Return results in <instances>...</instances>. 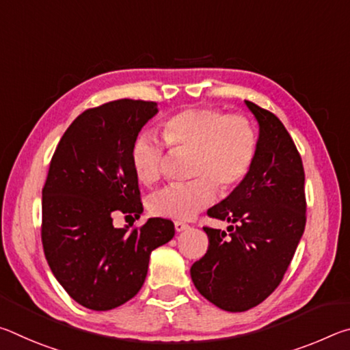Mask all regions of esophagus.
Masks as SVG:
<instances>
[{
	"label": "esophagus",
	"instance_id": "esophagus-1",
	"mask_svg": "<svg viewBox=\"0 0 350 350\" xmlns=\"http://www.w3.org/2000/svg\"><path fill=\"white\" fill-rule=\"evenodd\" d=\"M174 228H176V232H185V230H188L189 228V225L188 224H185V222H180V221H176L174 222Z\"/></svg>",
	"mask_w": 350,
	"mask_h": 350
}]
</instances>
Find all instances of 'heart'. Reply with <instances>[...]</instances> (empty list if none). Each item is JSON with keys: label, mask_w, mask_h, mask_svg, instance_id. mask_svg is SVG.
<instances>
[{"label": "heart", "mask_w": 350, "mask_h": 350, "mask_svg": "<svg viewBox=\"0 0 350 350\" xmlns=\"http://www.w3.org/2000/svg\"><path fill=\"white\" fill-rule=\"evenodd\" d=\"M163 140L176 154H191L189 182L156 194L150 210L168 219H191L215 202L217 189L230 194L250 176L258 157L256 126L244 114L216 106H191L171 112L161 122ZM165 146L152 134H140L131 148V165L148 187L162 179Z\"/></svg>", "instance_id": "1"}]
</instances>
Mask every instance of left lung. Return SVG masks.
Masks as SVG:
<instances>
[{
	"label": "left lung",
	"mask_w": 350,
	"mask_h": 350,
	"mask_svg": "<svg viewBox=\"0 0 350 350\" xmlns=\"http://www.w3.org/2000/svg\"><path fill=\"white\" fill-rule=\"evenodd\" d=\"M245 103L259 122L250 176L206 215L232 225L204 227L208 250L191 265L199 293L227 312H245L275 292L306 228L304 167L292 135L273 112Z\"/></svg>",
	"instance_id": "left-lung-1"
}]
</instances>
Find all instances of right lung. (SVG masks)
<instances>
[{
  "mask_svg": "<svg viewBox=\"0 0 350 350\" xmlns=\"http://www.w3.org/2000/svg\"><path fill=\"white\" fill-rule=\"evenodd\" d=\"M156 106L120 98L86 109L51 159L41 242L57 281L86 309L111 310L137 295L151 252L174 236V224L161 217L133 230L112 225L117 211L135 219L144 211L131 148Z\"/></svg>",
  "mask_w": 350,
  "mask_h": 350,
  "instance_id": "1",
  "label": "right lung"
}]
</instances>
